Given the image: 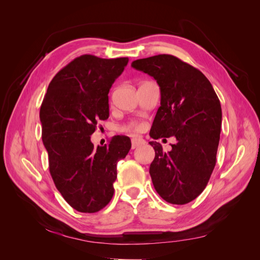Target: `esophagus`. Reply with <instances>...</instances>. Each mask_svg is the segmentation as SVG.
<instances>
[{
    "label": "esophagus",
    "mask_w": 260,
    "mask_h": 260,
    "mask_svg": "<svg viewBox=\"0 0 260 260\" xmlns=\"http://www.w3.org/2000/svg\"><path fill=\"white\" fill-rule=\"evenodd\" d=\"M131 143H132V148H137L141 145H144L145 140L142 137H135V138H132Z\"/></svg>",
    "instance_id": "obj_1"
}]
</instances>
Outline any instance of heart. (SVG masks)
<instances>
[{"label":"heart","mask_w":260,"mask_h":260,"mask_svg":"<svg viewBox=\"0 0 260 260\" xmlns=\"http://www.w3.org/2000/svg\"><path fill=\"white\" fill-rule=\"evenodd\" d=\"M142 123L137 121V120H131L129 122H127L125 124H123L121 127V131L124 132H133V131H140L142 129Z\"/></svg>","instance_id":"obj_1"}]
</instances>
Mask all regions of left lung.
Here are the masks:
<instances>
[{
	"mask_svg": "<svg viewBox=\"0 0 260 260\" xmlns=\"http://www.w3.org/2000/svg\"><path fill=\"white\" fill-rule=\"evenodd\" d=\"M152 76L160 89V106L149 136L176 137L171 151L149 142L155 158L149 167L160 198L175 205L195 200L206 187L216 165L221 131V105L211 83L199 69L168 54L132 61Z\"/></svg>",
	"mask_w": 260,
	"mask_h": 260,
	"instance_id": "1",
	"label": "left lung"
}]
</instances>
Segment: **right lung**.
Segmentation results:
<instances>
[{
    "label": "right lung",
    "instance_id": "add662e5",
    "mask_svg": "<svg viewBox=\"0 0 260 260\" xmlns=\"http://www.w3.org/2000/svg\"><path fill=\"white\" fill-rule=\"evenodd\" d=\"M128 61L81 55L55 75L42 102V141L52 179L64 200L80 212H96L111 202L117 162L131 148L124 136L113 137L104 146L91 142L98 121L109 116V89Z\"/></svg>",
    "mask_w": 260,
    "mask_h": 260
}]
</instances>
